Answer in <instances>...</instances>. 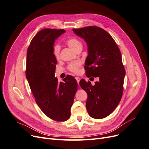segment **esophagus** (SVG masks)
Masks as SVG:
<instances>
[{
    "label": "esophagus",
    "instance_id": "esophagus-1",
    "mask_svg": "<svg viewBox=\"0 0 149 149\" xmlns=\"http://www.w3.org/2000/svg\"><path fill=\"white\" fill-rule=\"evenodd\" d=\"M75 78H76V81H77L78 84V85H79V81H80V79H80L79 77H76Z\"/></svg>",
    "mask_w": 149,
    "mask_h": 149
}]
</instances>
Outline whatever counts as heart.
<instances>
[{
  "label": "heart",
  "instance_id": "1",
  "mask_svg": "<svg viewBox=\"0 0 149 149\" xmlns=\"http://www.w3.org/2000/svg\"><path fill=\"white\" fill-rule=\"evenodd\" d=\"M66 43L72 49H73L74 51H76L77 49L80 47H82V43H81L79 40L76 38H70L67 40ZM60 46L58 44H55V45L53 46V53L54 56L56 58H59L60 56ZM80 66V63L79 62H74L71 63L68 66L69 70L73 72V73H77L79 72V68Z\"/></svg>",
  "mask_w": 149,
  "mask_h": 149
}]
</instances>
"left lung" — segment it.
Here are the masks:
<instances>
[{"mask_svg": "<svg viewBox=\"0 0 149 149\" xmlns=\"http://www.w3.org/2000/svg\"><path fill=\"white\" fill-rule=\"evenodd\" d=\"M73 30L87 43L86 75L100 79L94 86L83 79L79 82L88 94L87 111L93 118H104L114 111L123 96L125 71L120 49L111 35L98 26Z\"/></svg>", "mask_w": 149, "mask_h": 149, "instance_id": "8db88e82", "label": "left lung"}]
</instances>
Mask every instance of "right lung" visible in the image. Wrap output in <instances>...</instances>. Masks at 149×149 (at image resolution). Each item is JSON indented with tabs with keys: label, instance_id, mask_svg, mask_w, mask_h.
Here are the masks:
<instances>
[{
	"label": "right lung",
	"instance_id": "add662e5",
	"mask_svg": "<svg viewBox=\"0 0 149 149\" xmlns=\"http://www.w3.org/2000/svg\"><path fill=\"white\" fill-rule=\"evenodd\" d=\"M63 29H44L31 40L26 53V78L36 103L43 113L56 121L69 119L78 83L68 75L58 83L55 76L57 61L53 53L55 40Z\"/></svg>",
	"mask_w": 149,
	"mask_h": 149
}]
</instances>
